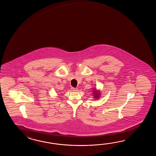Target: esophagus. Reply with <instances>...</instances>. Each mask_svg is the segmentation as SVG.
<instances>
[{"instance_id":"obj_1","label":"esophagus","mask_w":156,"mask_h":156,"mask_svg":"<svg viewBox=\"0 0 156 156\" xmlns=\"http://www.w3.org/2000/svg\"><path fill=\"white\" fill-rule=\"evenodd\" d=\"M77 88H74V87H71V90L73 91H77Z\"/></svg>"}]
</instances>
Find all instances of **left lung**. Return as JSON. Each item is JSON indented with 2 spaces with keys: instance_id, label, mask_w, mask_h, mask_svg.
<instances>
[{
  "instance_id": "1",
  "label": "left lung",
  "mask_w": 156,
  "mask_h": 156,
  "mask_svg": "<svg viewBox=\"0 0 156 156\" xmlns=\"http://www.w3.org/2000/svg\"><path fill=\"white\" fill-rule=\"evenodd\" d=\"M93 97L94 99H99L100 97V95H101V93H100V90H97L96 88L94 89L93 90Z\"/></svg>"
}]
</instances>
